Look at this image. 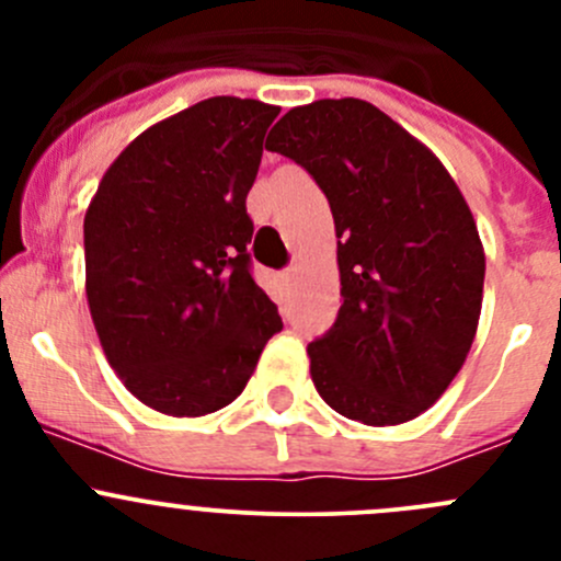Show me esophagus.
<instances>
[{
    "instance_id": "1",
    "label": "esophagus",
    "mask_w": 561,
    "mask_h": 561,
    "mask_svg": "<svg viewBox=\"0 0 561 561\" xmlns=\"http://www.w3.org/2000/svg\"><path fill=\"white\" fill-rule=\"evenodd\" d=\"M282 276H285V279H290V276H293V265H290V268L282 271Z\"/></svg>"
}]
</instances>
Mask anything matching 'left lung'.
<instances>
[{"instance_id":"obj_1","label":"left lung","mask_w":561,"mask_h":561,"mask_svg":"<svg viewBox=\"0 0 561 561\" xmlns=\"http://www.w3.org/2000/svg\"><path fill=\"white\" fill-rule=\"evenodd\" d=\"M325 192L342 307L307 347L328 407L396 426L434 404L463 366L485 254L443 162L366 100L293 107L265 140Z\"/></svg>"}]
</instances>
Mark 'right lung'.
I'll use <instances>...</instances> for the list:
<instances>
[{
  "instance_id": "obj_1",
  "label": "right lung",
  "mask_w": 561,
  "mask_h": 561,
  "mask_svg": "<svg viewBox=\"0 0 561 561\" xmlns=\"http://www.w3.org/2000/svg\"><path fill=\"white\" fill-rule=\"evenodd\" d=\"M276 116L257 100H203L138 135L89 203L94 328L107 364L151 410L228 407L282 331L247 249V195Z\"/></svg>"
}]
</instances>
